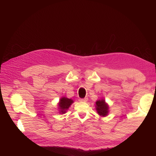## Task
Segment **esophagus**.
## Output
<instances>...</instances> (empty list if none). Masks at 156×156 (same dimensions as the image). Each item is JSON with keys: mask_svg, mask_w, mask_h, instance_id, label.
Segmentation results:
<instances>
[{"mask_svg": "<svg viewBox=\"0 0 156 156\" xmlns=\"http://www.w3.org/2000/svg\"><path fill=\"white\" fill-rule=\"evenodd\" d=\"M88 101V98H82V99H80L79 101L81 102H87Z\"/></svg>", "mask_w": 156, "mask_h": 156, "instance_id": "1", "label": "esophagus"}]
</instances>
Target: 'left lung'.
Returning <instances> with one entry per match:
<instances>
[{"label": "left lung", "instance_id": "1", "mask_svg": "<svg viewBox=\"0 0 156 156\" xmlns=\"http://www.w3.org/2000/svg\"><path fill=\"white\" fill-rule=\"evenodd\" d=\"M96 109L99 115L106 116L108 113V105L105 100L101 99L96 102Z\"/></svg>", "mask_w": 156, "mask_h": 156}]
</instances>
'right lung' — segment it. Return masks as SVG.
<instances>
[{"instance_id":"obj_1","label":"right lung","mask_w":156,"mask_h":156,"mask_svg":"<svg viewBox=\"0 0 156 156\" xmlns=\"http://www.w3.org/2000/svg\"><path fill=\"white\" fill-rule=\"evenodd\" d=\"M73 103L72 99H69L66 97H62L60 98L58 103V108L60 109V114H64L68 109L70 105Z\"/></svg>"}]
</instances>
